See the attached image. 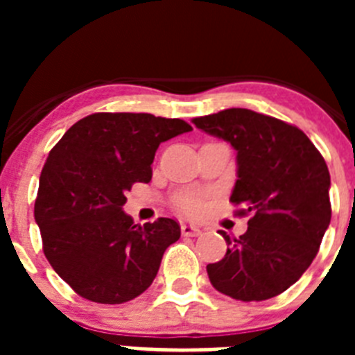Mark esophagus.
<instances>
[{"label": "esophagus", "instance_id": "esophagus-1", "mask_svg": "<svg viewBox=\"0 0 355 355\" xmlns=\"http://www.w3.org/2000/svg\"><path fill=\"white\" fill-rule=\"evenodd\" d=\"M181 233H183V236H199L200 229L193 224H183L181 225Z\"/></svg>", "mask_w": 355, "mask_h": 355}]
</instances>
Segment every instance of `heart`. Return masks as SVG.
<instances>
[{
  "label": "heart",
  "instance_id": "1",
  "mask_svg": "<svg viewBox=\"0 0 355 355\" xmlns=\"http://www.w3.org/2000/svg\"><path fill=\"white\" fill-rule=\"evenodd\" d=\"M178 208L183 213H188V215H193L200 209V200L197 196H183L178 199Z\"/></svg>",
  "mask_w": 355,
  "mask_h": 355
}]
</instances>
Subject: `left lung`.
I'll list each match as a JSON object with an SVG mask.
<instances>
[{"label": "left lung", "instance_id": "left-lung-1", "mask_svg": "<svg viewBox=\"0 0 355 355\" xmlns=\"http://www.w3.org/2000/svg\"><path fill=\"white\" fill-rule=\"evenodd\" d=\"M199 130L236 149L231 202L250 215L247 233L222 231L227 252L206 266L213 288L259 302L286 291L309 268L331 224V175L302 130L247 108L193 119Z\"/></svg>", "mask_w": 355, "mask_h": 355}]
</instances>
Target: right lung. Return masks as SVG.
<instances>
[{
	"label": "right lung",
	"mask_w": 355,
	"mask_h": 355,
	"mask_svg": "<svg viewBox=\"0 0 355 355\" xmlns=\"http://www.w3.org/2000/svg\"><path fill=\"white\" fill-rule=\"evenodd\" d=\"M192 130L181 119L92 114L72 124L40 172L35 222L55 272L80 297L122 304L158 274L163 252L180 240L172 218L135 224L122 211L135 183H149L162 142Z\"/></svg>",
	"instance_id": "obj_1"
}]
</instances>
